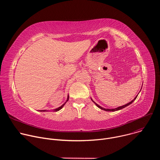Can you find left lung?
<instances>
[{"label":"left lung","instance_id":"obj_1","mask_svg":"<svg viewBox=\"0 0 160 160\" xmlns=\"http://www.w3.org/2000/svg\"><path fill=\"white\" fill-rule=\"evenodd\" d=\"M138 96H137L131 102H128V103H127V104H125V105H123V106H120V107H118V108H115V109H105V108H102V107H101L99 105H98V104H97L94 101H92L95 104H96V105L98 107V108H99L100 109H102V110H104V111H118V110H120V109H123V108H125L126 106H128V105H130V104H132L135 99H136V98H137V97H138Z\"/></svg>","mask_w":160,"mask_h":160}]
</instances>
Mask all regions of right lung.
Returning a JSON list of instances; mask_svg holds the SVG:
<instances>
[{
    "instance_id": "right-lung-1",
    "label": "right lung",
    "mask_w": 160,
    "mask_h": 160,
    "mask_svg": "<svg viewBox=\"0 0 160 160\" xmlns=\"http://www.w3.org/2000/svg\"><path fill=\"white\" fill-rule=\"evenodd\" d=\"M68 99H69V96H68V99H67V101H66V102L68 101ZM66 102H65L64 104H62L61 106H60V107H59L58 108H57V109H54V111H58L60 110V109H61V108H62L64 106V105L66 104ZM45 111V110H41V111Z\"/></svg>"
}]
</instances>
